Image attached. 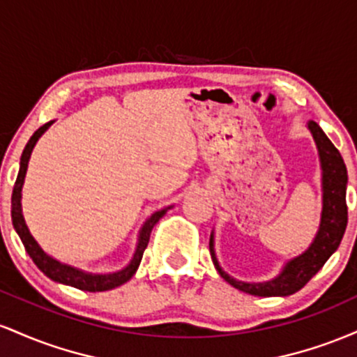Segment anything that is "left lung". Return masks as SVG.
Returning <instances> with one entry per match:
<instances>
[{"mask_svg":"<svg viewBox=\"0 0 357 357\" xmlns=\"http://www.w3.org/2000/svg\"><path fill=\"white\" fill-rule=\"evenodd\" d=\"M310 134H312L315 146H317L319 161L322 171V211L319 230L315 233L312 243L301 255L285 261L280 273L267 282H243L228 275L221 268L215 252V231L210 236V253L215 268L231 287L247 292L250 296L258 297H285L292 296L301 290L315 273L324 267L329 257L339 248L344 231L347 227V169L344 165L341 153L335 149L329 137L324 134L317 122L310 121Z\"/></svg>","mask_w":357,"mask_h":357,"instance_id":"8db88e82","label":"left lung"}]
</instances>
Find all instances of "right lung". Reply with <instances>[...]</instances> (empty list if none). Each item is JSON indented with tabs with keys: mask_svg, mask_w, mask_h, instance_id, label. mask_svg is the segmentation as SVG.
<instances>
[{
	"mask_svg": "<svg viewBox=\"0 0 357 357\" xmlns=\"http://www.w3.org/2000/svg\"><path fill=\"white\" fill-rule=\"evenodd\" d=\"M53 122L55 121L47 122V124L40 127L33 136L30 137V141L26 142V146H24L23 149L22 159H20V171H18V176H16L13 195H11V221H13V227L16 233H18L20 240H22L24 250H26V253L30 255L31 260L35 261L36 267L42 270L48 278H52L53 282L75 287V289L85 290V292H104V290L116 289V287L126 284L127 280H130L134 273H136L139 264H141L142 260V253H144L147 243H149V236H151V231H153L154 225L166 215L167 210L173 208V204L154 211L153 215L144 221V225H142L141 230H139L136 250H134L132 258H130V261L124 268L117 270V272H110V273L85 272V270L72 267V265L61 264V261L56 260V258L48 255V253L40 247L38 241L33 238V235H31L30 230H28L26 221H24L23 210H22V190H23L24 176H26V169H28V161H30L31 153H33V147L36 146V142H38V139L47 132L48 127H50Z\"/></svg>",
	"mask_w": 357,
	"mask_h": 357,
	"instance_id": "1",
	"label": "right lung"
}]
</instances>
